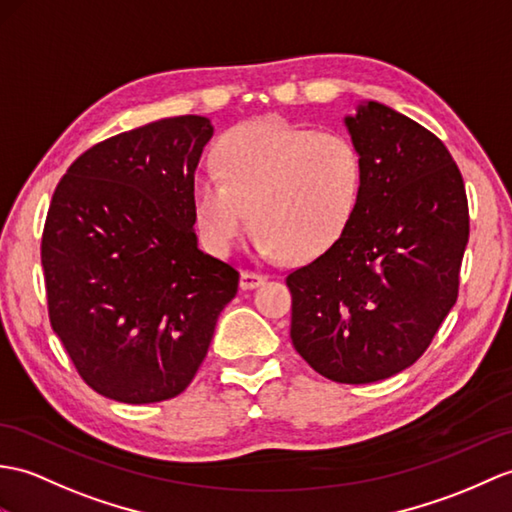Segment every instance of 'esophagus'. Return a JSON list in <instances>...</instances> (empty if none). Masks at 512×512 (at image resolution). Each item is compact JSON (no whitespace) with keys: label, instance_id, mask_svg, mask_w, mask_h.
<instances>
[{"label":"esophagus","instance_id":"34e87169","mask_svg":"<svg viewBox=\"0 0 512 512\" xmlns=\"http://www.w3.org/2000/svg\"><path fill=\"white\" fill-rule=\"evenodd\" d=\"M264 281H266V275H259V272H251V270H242L240 288L242 290H255Z\"/></svg>","mask_w":512,"mask_h":512}]
</instances>
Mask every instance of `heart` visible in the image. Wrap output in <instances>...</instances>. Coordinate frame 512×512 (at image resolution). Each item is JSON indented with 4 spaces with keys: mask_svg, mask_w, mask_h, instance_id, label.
Returning <instances> with one entry per match:
<instances>
[{
    "mask_svg": "<svg viewBox=\"0 0 512 512\" xmlns=\"http://www.w3.org/2000/svg\"><path fill=\"white\" fill-rule=\"evenodd\" d=\"M213 163L216 174L194 178L192 205L202 237L220 255L235 246L248 216L261 255L314 259L347 231L362 196V152L336 130L261 117L224 133Z\"/></svg>",
    "mask_w": 512,
    "mask_h": 512,
    "instance_id": "1",
    "label": "heart"
}]
</instances>
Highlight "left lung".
Segmentation results:
<instances>
[{
	"label": "left lung",
	"instance_id": "1",
	"mask_svg": "<svg viewBox=\"0 0 512 512\" xmlns=\"http://www.w3.org/2000/svg\"><path fill=\"white\" fill-rule=\"evenodd\" d=\"M344 126L362 196L340 240L285 279L290 338L331 382L371 384L417 362L454 307L469 205L443 141L410 117L368 100Z\"/></svg>",
	"mask_w": 512,
	"mask_h": 512
}]
</instances>
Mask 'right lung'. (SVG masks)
<instances>
[{"label": "right lung", "instance_id": "obj_1", "mask_svg": "<svg viewBox=\"0 0 512 512\" xmlns=\"http://www.w3.org/2000/svg\"><path fill=\"white\" fill-rule=\"evenodd\" d=\"M213 135L181 115L100 141L69 165L47 211V312L80 377L122 403L192 382L240 272L202 253L192 183Z\"/></svg>", "mask_w": 512, "mask_h": 512}]
</instances>
